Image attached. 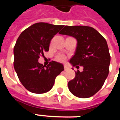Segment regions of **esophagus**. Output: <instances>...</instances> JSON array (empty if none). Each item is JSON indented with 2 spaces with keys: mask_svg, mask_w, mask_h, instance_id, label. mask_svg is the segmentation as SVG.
<instances>
[{
  "mask_svg": "<svg viewBox=\"0 0 120 120\" xmlns=\"http://www.w3.org/2000/svg\"><path fill=\"white\" fill-rule=\"evenodd\" d=\"M68 69H69V68L68 67H67L66 65H64V70H65V71H67V70H68Z\"/></svg>",
  "mask_w": 120,
  "mask_h": 120,
  "instance_id": "34e87169",
  "label": "esophagus"
}]
</instances>
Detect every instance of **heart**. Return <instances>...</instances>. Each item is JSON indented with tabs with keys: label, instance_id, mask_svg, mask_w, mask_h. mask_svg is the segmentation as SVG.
Listing matches in <instances>:
<instances>
[{
	"label": "heart",
	"instance_id": "heart-1",
	"mask_svg": "<svg viewBox=\"0 0 120 120\" xmlns=\"http://www.w3.org/2000/svg\"><path fill=\"white\" fill-rule=\"evenodd\" d=\"M66 58L65 55L62 54H58L56 55V60L59 62H65Z\"/></svg>",
	"mask_w": 120,
	"mask_h": 120
}]
</instances>
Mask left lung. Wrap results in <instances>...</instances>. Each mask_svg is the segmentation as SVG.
<instances>
[{
    "label": "left lung",
    "instance_id": "obj_1",
    "mask_svg": "<svg viewBox=\"0 0 120 120\" xmlns=\"http://www.w3.org/2000/svg\"><path fill=\"white\" fill-rule=\"evenodd\" d=\"M75 37L77 46L70 62L73 67L82 66L75 71V77L68 86L73 95L86 98L100 90L109 73L110 55L105 38L94 28L88 26H65L59 32Z\"/></svg>",
    "mask_w": 120,
    "mask_h": 120
}]
</instances>
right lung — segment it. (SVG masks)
<instances>
[{
  "mask_svg": "<svg viewBox=\"0 0 120 120\" xmlns=\"http://www.w3.org/2000/svg\"><path fill=\"white\" fill-rule=\"evenodd\" d=\"M64 27L36 23L23 30L16 41L14 68L20 82L32 93L40 94L50 90L56 77L64 70L63 65L55 61L47 66L38 62L40 56L49 50L51 40Z\"/></svg>",
  "mask_w": 120,
  "mask_h": 120,
  "instance_id": "obj_1",
  "label": "right lung"
}]
</instances>
